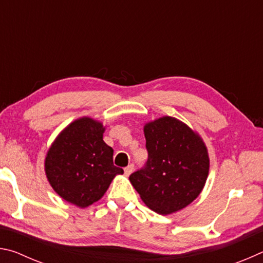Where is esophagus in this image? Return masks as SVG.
<instances>
[{
	"label": "esophagus",
	"mask_w": 263,
	"mask_h": 263,
	"mask_svg": "<svg viewBox=\"0 0 263 263\" xmlns=\"http://www.w3.org/2000/svg\"><path fill=\"white\" fill-rule=\"evenodd\" d=\"M133 169H135V166H133V164H130V166L124 168V173H125L126 176H128L133 172Z\"/></svg>",
	"instance_id": "1"
}]
</instances>
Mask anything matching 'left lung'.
<instances>
[{
    "mask_svg": "<svg viewBox=\"0 0 263 263\" xmlns=\"http://www.w3.org/2000/svg\"><path fill=\"white\" fill-rule=\"evenodd\" d=\"M148 159L130 175L146 205L160 215L174 213L195 201L209 175L210 160L198 133L174 117L145 124Z\"/></svg>",
    "mask_w": 263,
    "mask_h": 263,
    "instance_id": "1",
    "label": "left lung"
}]
</instances>
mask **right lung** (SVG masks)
<instances>
[{
	"label": "right lung",
	"mask_w": 263,
	"mask_h": 263,
	"mask_svg": "<svg viewBox=\"0 0 263 263\" xmlns=\"http://www.w3.org/2000/svg\"><path fill=\"white\" fill-rule=\"evenodd\" d=\"M105 127L89 117L79 118L60 132L45 158L47 180L68 203L87 208L103 197L123 169L114 164V149L103 140Z\"/></svg>",
	"instance_id": "obj_1"
}]
</instances>
